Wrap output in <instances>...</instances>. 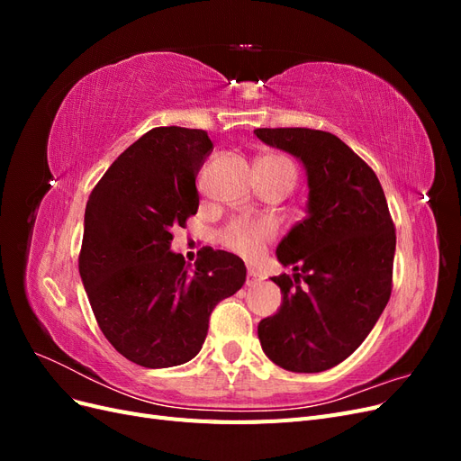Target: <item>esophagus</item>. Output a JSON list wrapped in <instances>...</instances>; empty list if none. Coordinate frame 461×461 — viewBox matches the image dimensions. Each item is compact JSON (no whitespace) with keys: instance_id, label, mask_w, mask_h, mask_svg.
Returning a JSON list of instances; mask_svg holds the SVG:
<instances>
[{"instance_id":"esophagus-1","label":"esophagus","mask_w":461,"mask_h":461,"mask_svg":"<svg viewBox=\"0 0 461 461\" xmlns=\"http://www.w3.org/2000/svg\"><path fill=\"white\" fill-rule=\"evenodd\" d=\"M263 281V275L258 273L256 269H248V276H246V286H256Z\"/></svg>"}]
</instances>
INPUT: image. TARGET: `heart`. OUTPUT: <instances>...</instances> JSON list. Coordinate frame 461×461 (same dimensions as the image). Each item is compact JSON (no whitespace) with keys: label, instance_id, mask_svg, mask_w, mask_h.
<instances>
[{"label":"heart","instance_id":"1","mask_svg":"<svg viewBox=\"0 0 461 461\" xmlns=\"http://www.w3.org/2000/svg\"><path fill=\"white\" fill-rule=\"evenodd\" d=\"M261 161L288 173L292 183L296 180L294 165H292L288 159L269 156V158H263ZM275 236H276V225L271 219L242 217V219L232 221L230 225L225 229V232H222V242H225L230 249H234V252H239L246 258H258L265 249V246H267L275 239Z\"/></svg>","mask_w":461,"mask_h":461}]
</instances>
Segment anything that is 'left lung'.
<instances>
[{"mask_svg":"<svg viewBox=\"0 0 461 461\" xmlns=\"http://www.w3.org/2000/svg\"><path fill=\"white\" fill-rule=\"evenodd\" d=\"M308 176L305 217L276 246L294 275L271 281L281 308L258 325L265 356L294 373L339 366L379 321L393 290L394 222L379 178L340 138L312 129H256Z\"/></svg>","mask_w":461,"mask_h":461,"instance_id":"left-lung-1","label":"left lung"}]
</instances>
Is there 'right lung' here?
Returning <instances> with one entry per match:
<instances>
[{
    "label": "right lung",
    "instance_id": "obj_1",
    "mask_svg": "<svg viewBox=\"0 0 461 461\" xmlns=\"http://www.w3.org/2000/svg\"><path fill=\"white\" fill-rule=\"evenodd\" d=\"M205 131L158 127L124 149L92 190L78 258L105 339L136 366H183L202 350L215 305L240 290L244 261L203 248L190 267L171 252L173 227L196 215Z\"/></svg>",
    "mask_w": 461,
    "mask_h": 461
}]
</instances>
